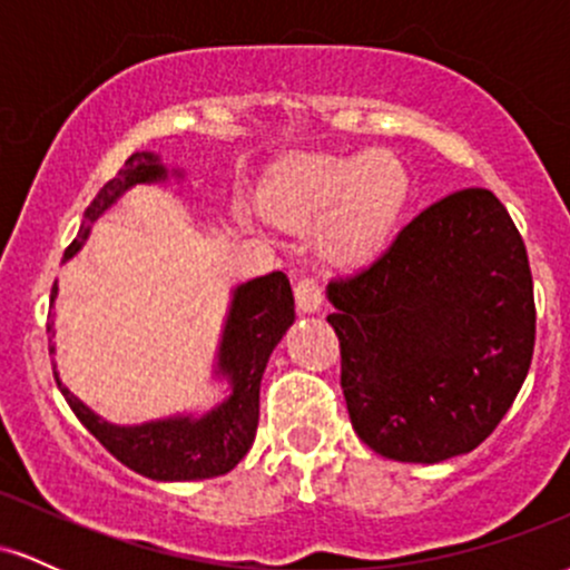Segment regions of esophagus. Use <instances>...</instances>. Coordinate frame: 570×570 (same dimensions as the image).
<instances>
[{
    "label": "esophagus",
    "instance_id": "34e87169",
    "mask_svg": "<svg viewBox=\"0 0 570 570\" xmlns=\"http://www.w3.org/2000/svg\"><path fill=\"white\" fill-rule=\"evenodd\" d=\"M294 297H297L299 311L316 313L324 303V289H322V284H318L316 278L305 276V278L297 281V286H294Z\"/></svg>",
    "mask_w": 570,
    "mask_h": 570
}]
</instances>
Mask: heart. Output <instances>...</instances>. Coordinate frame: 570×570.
Masks as SVG:
<instances>
[{"label": "heart", "instance_id": "b5f03b06", "mask_svg": "<svg viewBox=\"0 0 570 570\" xmlns=\"http://www.w3.org/2000/svg\"><path fill=\"white\" fill-rule=\"evenodd\" d=\"M407 193V171L391 155L313 158L271 187L265 208L297 227L326 214L324 252L340 263H364L389 244Z\"/></svg>", "mask_w": 570, "mask_h": 570}]
</instances>
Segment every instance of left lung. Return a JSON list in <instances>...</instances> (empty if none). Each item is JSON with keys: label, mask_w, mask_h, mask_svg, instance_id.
<instances>
[{"label": "left lung", "mask_w": 570, "mask_h": 570, "mask_svg": "<svg viewBox=\"0 0 570 570\" xmlns=\"http://www.w3.org/2000/svg\"><path fill=\"white\" fill-rule=\"evenodd\" d=\"M326 294L351 423L391 461L440 463L474 450L531 370V265L490 189L431 203L375 263Z\"/></svg>", "instance_id": "obj_1"}]
</instances>
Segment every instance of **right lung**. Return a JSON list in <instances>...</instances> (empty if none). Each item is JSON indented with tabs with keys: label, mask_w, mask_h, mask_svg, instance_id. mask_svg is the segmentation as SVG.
<instances>
[{
	"label": "right lung",
	"mask_w": 570,
	"mask_h": 570,
	"mask_svg": "<svg viewBox=\"0 0 570 570\" xmlns=\"http://www.w3.org/2000/svg\"><path fill=\"white\" fill-rule=\"evenodd\" d=\"M168 176L158 155L134 153L126 166L107 181L90 206L85 208L80 235L71 240L63 259H71L88 238L90 225L107 212L112 203L134 185L163 181ZM58 286L50 292V305L56 303ZM53 318V316H50ZM294 322V297L289 278L284 273H267L254 281H246L233 292L230 313H227L225 332L219 343L217 372L230 381V396L208 410L206 415H176L166 421H149L141 426H115L101 421L94 410L85 407L67 385L61 383L53 367L56 383L71 412L96 436L117 461L126 463L136 474L149 480L181 482L208 480V476L227 474L252 448L259 423V383L267 367V358ZM53 332V322H48ZM56 348H50L53 353Z\"/></svg>",
	"instance_id": "1"
}]
</instances>
